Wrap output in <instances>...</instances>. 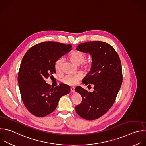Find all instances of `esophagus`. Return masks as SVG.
I'll list each match as a JSON object with an SVG mask.
<instances>
[{"label": "esophagus", "instance_id": "34e87169", "mask_svg": "<svg viewBox=\"0 0 146 146\" xmlns=\"http://www.w3.org/2000/svg\"><path fill=\"white\" fill-rule=\"evenodd\" d=\"M70 90L72 92L74 93L75 92V88L74 87H71L70 88Z\"/></svg>", "mask_w": 146, "mask_h": 146}]
</instances>
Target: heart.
I'll list each match as a JSON object with an SVG mask.
<instances>
[{
	"mask_svg": "<svg viewBox=\"0 0 146 146\" xmlns=\"http://www.w3.org/2000/svg\"><path fill=\"white\" fill-rule=\"evenodd\" d=\"M85 54L80 51H74L73 53H72L69 56V58L71 60V61L76 65H80L81 64H82L85 60ZM62 61V58H60L56 61L55 64V67L56 70H58L60 69ZM84 65L85 67L88 68L89 67L90 64L89 62L86 61L84 62ZM82 77V75L81 73L69 74H67L63 78V82L70 85H74L78 83V81L80 80Z\"/></svg>",
	"mask_w": 146,
	"mask_h": 146,
	"instance_id": "obj_1",
	"label": "heart"
}]
</instances>
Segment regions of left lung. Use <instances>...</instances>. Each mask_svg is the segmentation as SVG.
I'll return each mask as SVG.
<instances>
[{"mask_svg": "<svg viewBox=\"0 0 146 146\" xmlns=\"http://www.w3.org/2000/svg\"><path fill=\"white\" fill-rule=\"evenodd\" d=\"M77 47L78 51L92 56L90 70L82 82L90 86L93 84L94 90L88 92L81 86L75 88L82 99L75 110L81 117L95 120L104 115L115 101L123 81L120 60L113 47L106 42H87Z\"/></svg>", "mask_w": 146, "mask_h": 146, "instance_id": "left-lung-1", "label": "left lung"}]
</instances>
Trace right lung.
<instances>
[{
	"label": "right lung",
	"mask_w": 146,
	"mask_h": 146,
	"mask_svg": "<svg viewBox=\"0 0 146 146\" xmlns=\"http://www.w3.org/2000/svg\"><path fill=\"white\" fill-rule=\"evenodd\" d=\"M71 44L44 42L31 47L21 62L18 81L21 98L27 110L34 116L44 117L57 108L59 100L70 92V86L56 87L45 80L56 73V61L72 50Z\"/></svg>",
	"instance_id": "obj_1"
}]
</instances>
